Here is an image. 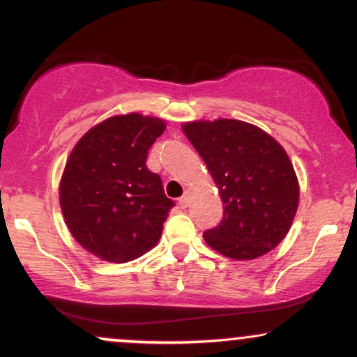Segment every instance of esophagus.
Segmentation results:
<instances>
[{"instance_id": "obj_1", "label": "esophagus", "mask_w": 357, "mask_h": 357, "mask_svg": "<svg viewBox=\"0 0 357 357\" xmlns=\"http://www.w3.org/2000/svg\"><path fill=\"white\" fill-rule=\"evenodd\" d=\"M190 203H191V196H190V192L186 191L181 198H179V204H181V208H188L190 206Z\"/></svg>"}]
</instances>
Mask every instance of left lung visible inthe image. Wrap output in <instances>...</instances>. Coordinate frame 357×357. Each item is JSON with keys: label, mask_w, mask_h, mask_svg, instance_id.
Segmentation results:
<instances>
[{"label": "left lung", "mask_w": 357, "mask_h": 357, "mask_svg": "<svg viewBox=\"0 0 357 357\" xmlns=\"http://www.w3.org/2000/svg\"><path fill=\"white\" fill-rule=\"evenodd\" d=\"M183 132L225 204L223 218L203 233L204 241L233 260H253L275 248L298 208V179L284 147L260 127L236 119L186 122Z\"/></svg>", "instance_id": "left-lung-1"}]
</instances>
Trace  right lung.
<instances>
[{
    "mask_svg": "<svg viewBox=\"0 0 357 357\" xmlns=\"http://www.w3.org/2000/svg\"><path fill=\"white\" fill-rule=\"evenodd\" d=\"M165 129L159 117L114 116L72 149L60 179V208L73 238L92 255L124 264L158 245L174 203L146 159Z\"/></svg>",
    "mask_w": 357,
    "mask_h": 357,
    "instance_id": "add662e5",
    "label": "right lung"
}]
</instances>
